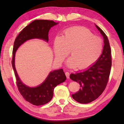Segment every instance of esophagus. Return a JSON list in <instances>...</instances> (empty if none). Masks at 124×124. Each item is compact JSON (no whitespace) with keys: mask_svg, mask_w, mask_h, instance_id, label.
Masks as SVG:
<instances>
[{"mask_svg":"<svg viewBox=\"0 0 124 124\" xmlns=\"http://www.w3.org/2000/svg\"><path fill=\"white\" fill-rule=\"evenodd\" d=\"M65 75H66V77H67V78H68V79H69V77H70V73L68 72H65Z\"/></svg>","mask_w":124,"mask_h":124,"instance_id":"obj_1","label":"esophagus"}]
</instances>
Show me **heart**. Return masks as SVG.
I'll use <instances>...</instances> for the list:
<instances>
[{"label":"heart","instance_id":"obj_1","mask_svg":"<svg viewBox=\"0 0 124 124\" xmlns=\"http://www.w3.org/2000/svg\"><path fill=\"white\" fill-rule=\"evenodd\" d=\"M103 43L102 39L94 36L90 31L81 28H71L65 30L62 36H57L54 43L56 60L62 62L69 54L67 61L68 67L86 69L95 62L101 55Z\"/></svg>","mask_w":124,"mask_h":124}]
</instances>
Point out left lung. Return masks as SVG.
I'll return each instance as SVG.
<instances>
[{"label": "left lung", "instance_id": "obj_1", "mask_svg": "<svg viewBox=\"0 0 124 124\" xmlns=\"http://www.w3.org/2000/svg\"><path fill=\"white\" fill-rule=\"evenodd\" d=\"M104 38L102 54L95 63L82 72L71 73V80L79 83L80 88L72 95L73 99L80 103H88L95 100L104 91L108 82L112 65L111 50L108 37L96 25Z\"/></svg>", "mask_w": 124, "mask_h": 124}]
</instances>
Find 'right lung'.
<instances>
[{"mask_svg": "<svg viewBox=\"0 0 124 124\" xmlns=\"http://www.w3.org/2000/svg\"><path fill=\"white\" fill-rule=\"evenodd\" d=\"M52 20H37L25 27L16 38L13 49L12 64L16 77L18 90L23 98L35 106L45 104L52 100L55 87L66 80L63 70L61 69L51 72L46 79L36 87L30 88L20 80L15 68V54L17 48L25 41L33 38H40L48 41V32L51 27L56 25Z\"/></svg>", "mask_w": 124, "mask_h": 124, "instance_id": "add662e5", "label": "right lung"}]
</instances>
